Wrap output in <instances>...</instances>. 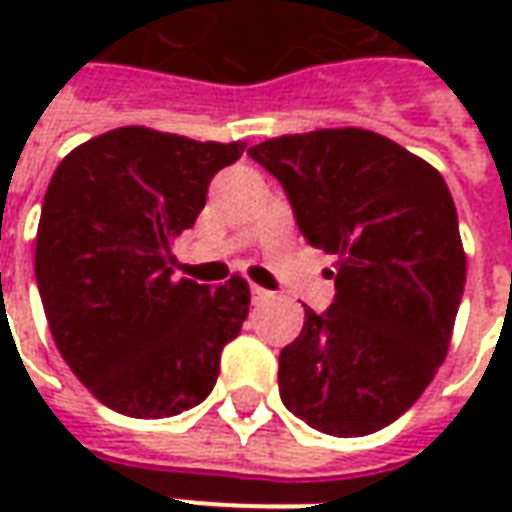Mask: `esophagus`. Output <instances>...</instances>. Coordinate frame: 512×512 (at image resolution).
<instances>
[{"label":"esophagus","mask_w":512,"mask_h":512,"mask_svg":"<svg viewBox=\"0 0 512 512\" xmlns=\"http://www.w3.org/2000/svg\"><path fill=\"white\" fill-rule=\"evenodd\" d=\"M268 296H271V290L260 288V285H252V301H255V304H263Z\"/></svg>","instance_id":"1"}]
</instances>
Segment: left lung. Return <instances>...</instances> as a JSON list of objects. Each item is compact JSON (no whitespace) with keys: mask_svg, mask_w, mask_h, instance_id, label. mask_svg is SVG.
Returning a JSON list of instances; mask_svg holds the SVG:
<instances>
[{"mask_svg":"<svg viewBox=\"0 0 512 512\" xmlns=\"http://www.w3.org/2000/svg\"><path fill=\"white\" fill-rule=\"evenodd\" d=\"M285 186L301 235L337 257L332 307H304L279 354L282 403L329 436H367L417 403L447 356L466 282L439 169L365 128L249 147Z\"/></svg>","mask_w":512,"mask_h":512,"instance_id":"1","label":"left lung"}]
</instances>
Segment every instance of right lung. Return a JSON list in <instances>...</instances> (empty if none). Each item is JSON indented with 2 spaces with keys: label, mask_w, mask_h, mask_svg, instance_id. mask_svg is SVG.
I'll return each instance as SVG.
<instances>
[{
  "label": "right lung",
  "mask_w": 512,
  "mask_h": 512,
  "mask_svg": "<svg viewBox=\"0 0 512 512\" xmlns=\"http://www.w3.org/2000/svg\"><path fill=\"white\" fill-rule=\"evenodd\" d=\"M244 142L147 126L87 139L62 158L38 224L35 277L51 337L104 406L175 417L216 384L249 315V285L172 279V241L197 222L211 178Z\"/></svg>",
  "instance_id": "right-lung-1"
}]
</instances>
